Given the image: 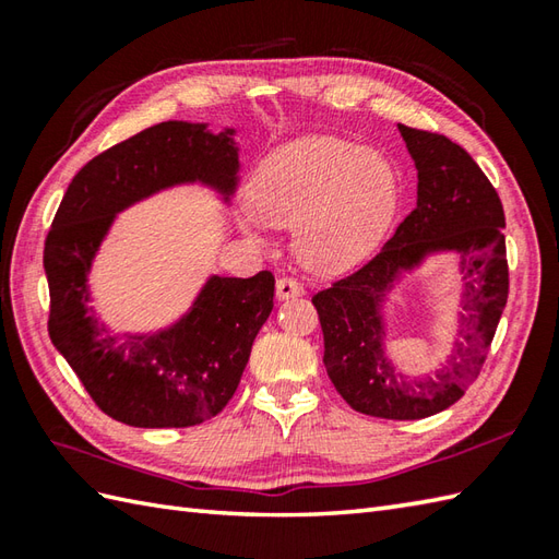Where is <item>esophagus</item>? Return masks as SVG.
<instances>
[{"label":"esophagus","mask_w":559,"mask_h":559,"mask_svg":"<svg viewBox=\"0 0 559 559\" xmlns=\"http://www.w3.org/2000/svg\"><path fill=\"white\" fill-rule=\"evenodd\" d=\"M298 295H305V286H302L300 281L288 278V276L278 278V283H276V298H278V300L298 298Z\"/></svg>","instance_id":"obj_1"}]
</instances>
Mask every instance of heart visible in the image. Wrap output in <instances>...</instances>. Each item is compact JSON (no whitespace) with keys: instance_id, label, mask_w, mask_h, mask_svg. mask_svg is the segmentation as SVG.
I'll list each match as a JSON object with an SVG mask.
<instances>
[{"instance_id":"obj_1","label":"heart","mask_w":559,"mask_h":559,"mask_svg":"<svg viewBox=\"0 0 559 559\" xmlns=\"http://www.w3.org/2000/svg\"><path fill=\"white\" fill-rule=\"evenodd\" d=\"M401 182L384 153L336 136H305L273 151L254 177L242 225L298 228L302 259L319 271L360 261L396 216Z\"/></svg>"}]
</instances>
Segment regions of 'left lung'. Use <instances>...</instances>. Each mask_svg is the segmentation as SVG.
<instances>
[{"label": "left lung", "instance_id": "left-lung-1", "mask_svg": "<svg viewBox=\"0 0 559 559\" xmlns=\"http://www.w3.org/2000/svg\"><path fill=\"white\" fill-rule=\"evenodd\" d=\"M418 170V204L358 271L319 290L324 367L350 408L386 420H420L449 408L476 382L509 295L504 211L495 187L454 141L399 124ZM435 251H456L464 276L460 338L442 371L395 372L383 353L381 307L403 270Z\"/></svg>", "mask_w": 559, "mask_h": 559}]
</instances>
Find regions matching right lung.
I'll list each match as a JSON object with an SVG mask.
<instances>
[{
  "instance_id": "add662e5",
  "label": "right lung",
  "mask_w": 559,
  "mask_h": 559,
  "mask_svg": "<svg viewBox=\"0 0 559 559\" xmlns=\"http://www.w3.org/2000/svg\"><path fill=\"white\" fill-rule=\"evenodd\" d=\"M233 134L160 122L103 151L71 180L47 233V331L96 406L124 425L192 427L218 415L273 310L271 271L211 276L192 310L156 334L112 336L88 307V271L117 213L185 182L230 199L240 173Z\"/></svg>"
}]
</instances>
